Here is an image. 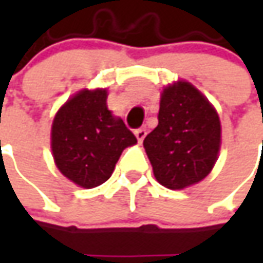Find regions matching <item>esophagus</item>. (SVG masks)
Returning a JSON list of instances; mask_svg holds the SVG:
<instances>
[{
  "label": "esophagus",
  "mask_w": 263,
  "mask_h": 263,
  "mask_svg": "<svg viewBox=\"0 0 263 263\" xmlns=\"http://www.w3.org/2000/svg\"><path fill=\"white\" fill-rule=\"evenodd\" d=\"M135 135H136L137 140L142 143V142H143V139H145V136H146V130H145V128H137L136 132H135Z\"/></svg>",
  "instance_id": "obj_1"
}]
</instances>
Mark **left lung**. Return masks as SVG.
I'll return each instance as SVG.
<instances>
[{"label":"left lung","mask_w":263,"mask_h":263,"mask_svg":"<svg viewBox=\"0 0 263 263\" xmlns=\"http://www.w3.org/2000/svg\"><path fill=\"white\" fill-rule=\"evenodd\" d=\"M143 146L162 186L180 190L211 173L221 146V123L215 108L192 83L180 80L161 95L158 126Z\"/></svg>","instance_id":"left-lung-1"}]
</instances>
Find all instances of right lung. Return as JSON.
Returning a JSON list of instances; mask_svg holds the SVG:
<instances>
[{
  "label": "right lung",
  "mask_w": 263,
  "mask_h": 263,
  "mask_svg": "<svg viewBox=\"0 0 263 263\" xmlns=\"http://www.w3.org/2000/svg\"><path fill=\"white\" fill-rule=\"evenodd\" d=\"M106 90L83 89L58 109L51 147L58 170L77 186L92 189L111 177L127 146L137 143L124 121L106 108Z\"/></svg>",
  "instance_id": "1"
}]
</instances>
